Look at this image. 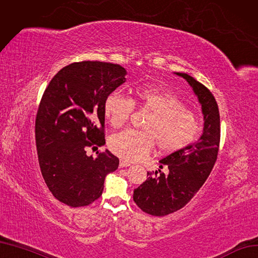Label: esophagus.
<instances>
[{
	"instance_id": "esophagus-1",
	"label": "esophagus",
	"mask_w": 258,
	"mask_h": 258,
	"mask_svg": "<svg viewBox=\"0 0 258 258\" xmlns=\"http://www.w3.org/2000/svg\"><path fill=\"white\" fill-rule=\"evenodd\" d=\"M130 162L128 161H125V160H120L119 162V167H127V166H130Z\"/></svg>"
}]
</instances>
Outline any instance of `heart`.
<instances>
[{
  "mask_svg": "<svg viewBox=\"0 0 258 258\" xmlns=\"http://www.w3.org/2000/svg\"><path fill=\"white\" fill-rule=\"evenodd\" d=\"M136 104L150 114L142 126L143 131L125 130L109 141L112 152L123 160L144 159L154 144L159 153H174L189 146L200 136L202 126L197 115L160 84L138 86L135 101L119 92L110 93L104 100V115L112 127L121 128L130 120Z\"/></svg>",
  "mask_w": 258,
  "mask_h": 258,
  "instance_id": "obj_1",
  "label": "heart"
}]
</instances>
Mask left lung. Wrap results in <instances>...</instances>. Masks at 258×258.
Here are the masks:
<instances>
[{
    "mask_svg": "<svg viewBox=\"0 0 258 258\" xmlns=\"http://www.w3.org/2000/svg\"><path fill=\"white\" fill-rule=\"evenodd\" d=\"M186 80L204 114V131L195 143L177 150L160 160V168L166 167L167 175L159 170L133 192V201L148 215L163 217L179 210L188 204L212 171L220 147V113L214 95L193 77L176 73Z\"/></svg>",
    "mask_w": 258,
    "mask_h": 258,
    "instance_id": "obj_1",
    "label": "left lung"
}]
</instances>
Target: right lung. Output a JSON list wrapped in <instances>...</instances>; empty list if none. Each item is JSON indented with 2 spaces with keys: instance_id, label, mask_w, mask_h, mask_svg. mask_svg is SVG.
Here are the masks:
<instances>
[{
  "instance_id": "add662e5",
  "label": "right lung",
  "mask_w": 258,
  "mask_h": 258,
  "mask_svg": "<svg viewBox=\"0 0 258 258\" xmlns=\"http://www.w3.org/2000/svg\"><path fill=\"white\" fill-rule=\"evenodd\" d=\"M120 65L83 60L61 68L43 92L35 121L40 171L56 200L70 207L88 206L103 191L105 176L119 160L109 150L86 155L102 146L104 100L126 81Z\"/></svg>"
}]
</instances>
